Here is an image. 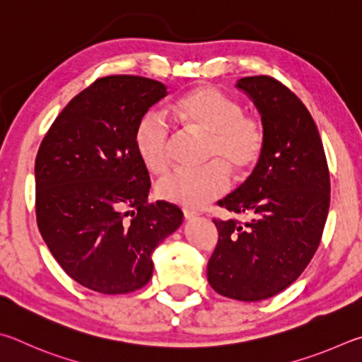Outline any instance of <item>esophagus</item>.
I'll return each instance as SVG.
<instances>
[{
	"mask_svg": "<svg viewBox=\"0 0 362 362\" xmlns=\"http://www.w3.org/2000/svg\"><path fill=\"white\" fill-rule=\"evenodd\" d=\"M182 214H185L186 219H194V218L199 216V213L192 211V210H182Z\"/></svg>",
	"mask_w": 362,
	"mask_h": 362,
	"instance_id": "1",
	"label": "esophagus"
}]
</instances>
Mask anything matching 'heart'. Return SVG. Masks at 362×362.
I'll list each match as a JSON object with an SVG mask.
<instances>
[{
	"label": "heart",
	"mask_w": 362,
	"mask_h": 362,
	"mask_svg": "<svg viewBox=\"0 0 362 362\" xmlns=\"http://www.w3.org/2000/svg\"><path fill=\"white\" fill-rule=\"evenodd\" d=\"M176 114L186 132L206 138L200 170H177L158 181L163 200L187 208L210 204L229 187V171L245 175L256 167L267 144L265 125L257 116L245 114L243 105L213 86H200L177 100ZM139 160L156 175L171 162V127L160 114H143L133 132Z\"/></svg>",
	"instance_id": "heart-1"
}]
</instances>
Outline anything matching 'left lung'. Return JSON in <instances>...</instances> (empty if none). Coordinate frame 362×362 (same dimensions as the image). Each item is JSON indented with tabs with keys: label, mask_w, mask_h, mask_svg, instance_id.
I'll list each match as a JSON object with an SVG mask.
<instances>
[{
	"label": "left lung",
	"mask_w": 362,
	"mask_h": 362,
	"mask_svg": "<svg viewBox=\"0 0 362 362\" xmlns=\"http://www.w3.org/2000/svg\"><path fill=\"white\" fill-rule=\"evenodd\" d=\"M237 86L261 111L267 144L248 180L218 202L251 219H213L219 238L206 276L218 294L256 302L286 289L312 261L327 219L331 180L320 132L300 98L264 74Z\"/></svg>",
	"instance_id": "left-lung-1"
}]
</instances>
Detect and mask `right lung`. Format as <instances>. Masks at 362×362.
Masks as SVG:
<instances>
[{
  "mask_svg": "<svg viewBox=\"0 0 362 362\" xmlns=\"http://www.w3.org/2000/svg\"><path fill=\"white\" fill-rule=\"evenodd\" d=\"M167 95L141 76L98 78L69 101L35 162L36 223L66 275L101 294H127L152 276V251L182 223L151 204L149 175L133 146L139 117Z\"/></svg>",
  "mask_w": 362,
  "mask_h": 362,
  "instance_id": "add662e5",
  "label": "right lung"
}]
</instances>
